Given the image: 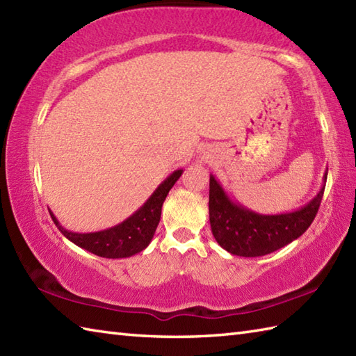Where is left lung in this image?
I'll list each match as a JSON object with an SVG mask.
<instances>
[{"label": "left lung", "instance_id": "1", "mask_svg": "<svg viewBox=\"0 0 356 356\" xmlns=\"http://www.w3.org/2000/svg\"><path fill=\"white\" fill-rule=\"evenodd\" d=\"M327 180L315 197L298 209L280 214H260L234 200L222 184L209 174V223L216 241L238 257H261L297 240L318 213Z\"/></svg>", "mask_w": 356, "mask_h": 356}]
</instances>
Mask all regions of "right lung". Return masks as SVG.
Here are the masks:
<instances>
[{"label":"right lung","mask_w":356,"mask_h":356,"mask_svg":"<svg viewBox=\"0 0 356 356\" xmlns=\"http://www.w3.org/2000/svg\"><path fill=\"white\" fill-rule=\"evenodd\" d=\"M182 172L184 168L172 171L138 211H134L124 222L104 231L84 234L73 232L65 229L50 209L49 213L51 216V220L58 226V229L72 243L95 255L105 257V259H127V257L143 251L149 245V241L153 240L157 225L161 222L163 202L174 184L182 176Z\"/></svg>","instance_id":"1"}]
</instances>
